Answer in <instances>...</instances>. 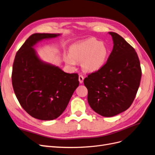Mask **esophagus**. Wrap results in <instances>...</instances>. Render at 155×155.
Wrapping results in <instances>:
<instances>
[{
    "label": "esophagus",
    "instance_id": "obj_1",
    "mask_svg": "<svg viewBox=\"0 0 155 155\" xmlns=\"http://www.w3.org/2000/svg\"><path fill=\"white\" fill-rule=\"evenodd\" d=\"M78 81H79V82H80V84H82V82L84 81V77L82 76V74H79Z\"/></svg>",
    "mask_w": 155,
    "mask_h": 155
}]
</instances>
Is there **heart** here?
I'll use <instances>...</instances> for the list:
<instances>
[{
    "instance_id": "obj_1",
    "label": "heart",
    "mask_w": 155,
    "mask_h": 155,
    "mask_svg": "<svg viewBox=\"0 0 155 155\" xmlns=\"http://www.w3.org/2000/svg\"><path fill=\"white\" fill-rule=\"evenodd\" d=\"M110 55V48L107 43L95 38H90L74 44L70 48V54L64 56L65 62L74 67L77 62H82L84 70L95 73L102 69Z\"/></svg>"
}]
</instances>
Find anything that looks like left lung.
<instances>
[{
	"instance_id": "8db88e82",
	"label": "left lung",
	"mask_w": 155,
	"mask_h": 155,
	"mask_svg": "<svg viewBox=\"0 0 155 155\" xmlns=\"http://www.w3.org/2000/svg\"><path fill=\"white\" fill-rule=\"evenodd\" d=\"M108 34L112 38L114 47L107 63L84 80L90 107L104 117L116 116L130 107L141 77L134 48L117 33Z\"/></svg>"
}]
</instances>
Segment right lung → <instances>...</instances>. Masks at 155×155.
<instances>
[{"label":"right lung","instance_id":"add662e5","mask_svg":"<svg viewBox=\"0 0 155 155\" xmlns=\"http://www.w3.org/2000/svg\"><path fill=\"white\" fill-rule=\"evenodd\" d=\"M60 34L36 33L30 36L16 53L12 85L21 107L31 116L53 120L64 112L79 85L77 73H65L58 66L43 61L34 46Z\"/></svg>","mask_w":155,"mask_h":155}]
</instances>
